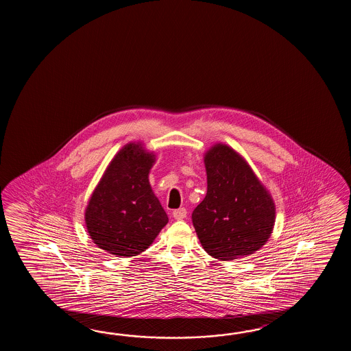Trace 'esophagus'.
<instances>
[{
	"label": "esophagus",
	"instance_id": "obj_1",
	"mask_svg": "<svg viewBox=\"0 0 351 351\" xmlns=\"http://www.w3.org/2000/svg\"><path fill=\"white\" fill-rule=\"evenodd\" d=\"M186 208H178L174 209L173 210V217L176 218V219H183V218H186Z\"/></svg>",
	"mask_w": 351,
	"mask_h": 351
}]
</instances>
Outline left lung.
<instances>
[{
	"mask_svg": "<svg viewBox=\"0 0 351 351\" xmlns=\"http://www.w3.org/2000/svg\"><path fill=\"white\" fill-rule=\"evenodd\" d=\"M207 194L192 213L204 251L231 261L260 250L275 224V203L242 156L218 143L204 154Z\"/></svg>",
	"mask_w": 351,
	"mask_h": 351,
	"instance_id": "obj_1",
	"label": "left lung"
}]
</instances>
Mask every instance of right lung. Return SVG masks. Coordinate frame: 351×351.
I'll use <instances>...</instances> for the list:
<instances>
[{
	"label": "right lung",
	"instance_id": "add662e5",
	"mask_svg": "<svg viewBox=\"0 0 351 351\" xmlns=\"http://www.w3.org/2000/svg\"><path fill=\"white\" fill-rule=\"evenodd\" d=\"M156 154L129 143L112 158L85 209L90 239L109 254H142L168 223V216L149 184Z\"/></svg>",
	"mask_w": 351,
	"mask_h": 351
}]
</instances>
